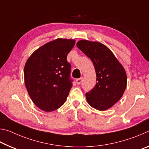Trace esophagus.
Returning <instances> with one entry per match:
<instances>
[{"label": "esophagus", "mask_w": 149, "mask_h": 149, "mask_svg": "<svg viewBox=\"0 0 149 149\" xmlns=\"http://www.w3.org/2000/svg\"><path fill=\"white\" fill-rule=\"evenodd\" d=\"M82 80H83V77H80L79 79H76V83L77 85H79L81 84V83L82 82Z\"/></svg>", "instance_id": "34e87169"}]
</instances>
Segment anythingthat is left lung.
I'll return each mask as SVG.
<instances>
[{
  "label": "left lung",
  "instance_id": "left-lung-1",
  "mask_svg": "<svg viewBox=\"0 0 149 149\" xmlns=\"http://www.w3.org/2000/svg\"><path fill=\"white\" fill-rule=\"evenodd\" d=\"M77 47L91 60L97 84L85 94L91 107L104 111L110 108L122 97L127 86V75L112 52L100 42L80 40Z\"/></svg>",
  "mask_w": 149,
  "mask_h": 149
}]
</instances>
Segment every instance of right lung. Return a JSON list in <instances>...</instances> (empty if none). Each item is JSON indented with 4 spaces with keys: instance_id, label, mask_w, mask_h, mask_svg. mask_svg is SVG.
Wrapping results in <instances>:
<instances>
[{
    "instance_id": "add662e5",
    "label": "right lung",
    "mask_w": 149,
    "mask_h": 149,
    "mask_svg": "<svg viewBox=\"0 0 149 149\" xmlns=\"http://www.w3.org/2000/svg\"><path fill=\"white\" fill-rule=\"evenodd\" d=\"M74 39L58 38L33 52L24 67V81L33 102L45 112H52L65 102L72 84L67 55Z\"/></svg>"
}]
</instances>
